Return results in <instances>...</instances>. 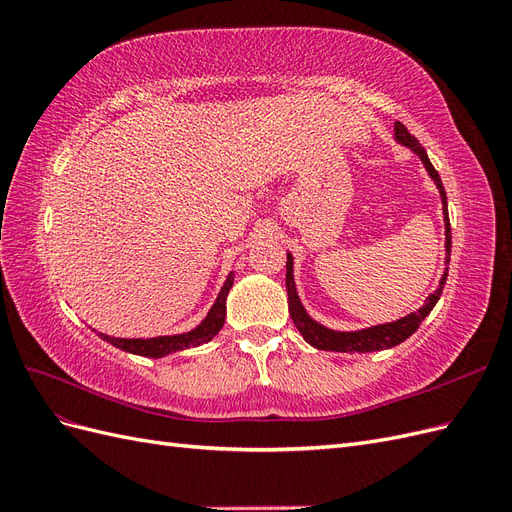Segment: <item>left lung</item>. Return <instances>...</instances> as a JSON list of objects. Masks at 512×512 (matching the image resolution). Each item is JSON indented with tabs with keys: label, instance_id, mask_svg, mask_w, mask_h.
<instances>
[{
	"label": "left lung",
	"instance_id": "obj_1",
	"mask_svg": "<svg viewBox=\"0 0 512 512\" xmlns=\"http://www.w3.org/2000/svg\"><path fill=\"white\" fill-rule=\"evenodd\" d=\"M395 138L401 143L410 147L418 158L423 160L425 168L429 177L436 181L440 196H442V211H444V226H446V262L451 260V222H448V207H446V192H444V185L442 179L438 175V170L433 168V164L427 158V151L421 147V143L416 141V138L408 132V128L404 123L395 121ZM446 275L448 269L444 271L442 280L438 290L429 294L425 305L418 309V312H412L404 318H399L395 322L389 324H378V327H369L363 331H350V333H342V331H331L327 327H322L316 320H312L307 316V312L303 309L299 297H297V288H294V277H292V256L288 254L286 260V290H288V309H290V318L294 322V327L299 329V333L303 335L305 342L309 346H314L318 350H331V352H374V350H384V348H393L399 346L404 339H408L418 327H421V322L429 316V312L433 309V305L438 303L442 288L446 284Z\"/></svg>",
	"mask_w": 512,
	"mask_h": 512
}]
</instances>
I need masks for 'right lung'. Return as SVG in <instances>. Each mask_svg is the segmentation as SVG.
<instances>
[{
  "label": "right lung",
  "mask_w": 512,
  "mask_h": 512,
  "mask_svg": "<svg viewBox=\"0 0 512 512\" xmlns=\"http://www.w3.org/2000/svg\"><path fill=\"white\" fill-rule=\"evenodd\" d=\"M230 288H232V273L226 277V282H224V286L218 294V299H215L209 316L190 333L164 335V337H151V339H119V337H108L104 333H100V337L104 339V342L113 344L115 348H121V350L132 352V354L149 356V359H160V356H166L170 352H179V350H185V348L207 344L224 327L226 297H228Z\"/></svg>",
  "instance_id": "obj_1"
}]
</instances>
